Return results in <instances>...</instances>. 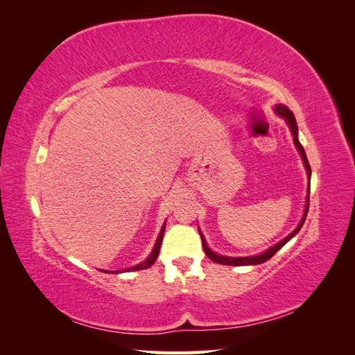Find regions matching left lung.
I'll list each match as a JSON object with an SVG mask.
<instances>
[{
	"instance_id": "left-lung-1",
	"label": "left lung",
	"mask_w": 355,
	"mask_h": 355,
	"mask_svg": "<svg viewBox=\"0 0 355 355\" xmlns=\"http://www.w3.org/2000/svg\"><path fill=\"white\" fill-rule=\"evenodd\" d=\"M275 112H277L278 115H280V116H283L284 120L287 121V124H288V127H290V130H292V135H293V142H295V145H296V148H297V151H299L300 157H302V159H304V164H305L306 171H308V178H311V167H309V163H308V158H306V154H305V149H304V146H302V145H300L299 139H297V124H296V118H295L293 112L290 111L286 105H277V106H275ZM308 207H309V196H308V198H306L305 214H304L302 220H300V223L297 225V228H296L292 234L287 235V237H286L284 240H282V241L278 243V244L272 245L271 249H270V250H266L265 253H261V254H257V256H249V257H228V256H219V254L213 253V252L209 249V247H207V243L204 241L202 234L200 232V235H201V241H202V249H204V253H206L209 259H211L213 262L222 263V265H234V266H240V265H257V263L266 262L268 259H271V257H272L278 250H280L282 247H283V245H284L290 239H293L295 235L299 232V230H300V228H302V225H304V222H305V219H306Z\"/></svg>"
}]
</instances>
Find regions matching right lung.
<instances>
[{
    "mask_svg": "<svg viewBox=\"0 0 355 355\" xmlns=\"http://www.w3.org/2000/svg\"><path fill=\"white\" fill-rule=\"evenodd\" d=\"M164 230H166V227L161 228V232H159L158 239H157V241H155V245H154V250H153V253H151V254H149L148 259H146L145 262H142V263H139V265L133 266V268H128V270H125V271H139V270H145V268H149V266H151V265H154V263H155L157 257H158V253H159V247H161V243H163V235H164ZM105 272H110V271H105ZM111 272H114V271H111ZM116 272H120V271H116Z\"/></svg>",
    "mask_w": 355,
    "mask_h": 355,
    "instance_id": "1",
    "label": "right lung"
}]
</instances>
